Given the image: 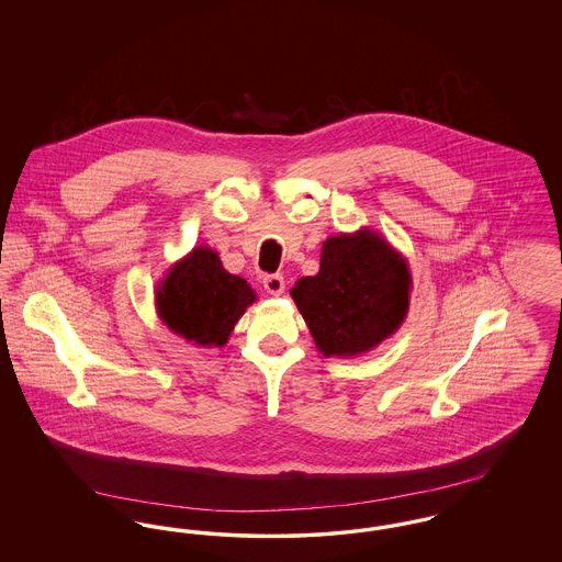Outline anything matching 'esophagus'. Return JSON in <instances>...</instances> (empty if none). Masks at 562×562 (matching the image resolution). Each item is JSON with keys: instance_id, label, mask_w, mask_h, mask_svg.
I'll use <instances>...</instances> for the list:
<instances>
[{"instance_id": "esophagus-1", "label": "esophagus", "mask_w": 562, "mask_h": 562, "mask_svg": "<svg viewBox=\"0 0 562 562\" xmlns=\"http://www.w3.org/2000/svg\"><path fill=\"white\" fill-rule=\"evenodd\" d=\"M263 286H266V291H268V293L282 294L284 293V278H282L280 273L266 276V278H263Z\"/></svg>"}]
</instances>
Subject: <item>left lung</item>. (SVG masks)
I'll use <instances>...</instances> for the list:
<instances>
[{"label":"left lung","instance_id":"1","mask_svg":"<svg viewBox=\"0 0 562 562\" xmlns=\"http://www.w3.org/2000/svg\"><path fill=\"white\" fill-rule=\"evenodd\" d=\"M411 271L371 229L322 244L321 271L294 284V303L324 356H358L396 333L408 312Z\"/></svg>","mask_w":562,"mask_h":562}]
</instances>
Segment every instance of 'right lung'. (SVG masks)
I'll return each instance as SVG.
<instances>
[{
  "instance_id": "1",
  "label": "right lung",
  "mask_w": 562,
  "mask_h": 562,
  "mask_svg": "<svg viewBox=\"0 0 562 562\" xmlns=\"http://www.w3.org/2000/svg\"><path fill=\"white\" fill-rule=\"evenodd\" d=\"M255 299L250 284L225 271L209 246L193 248L168 269L156 291L164 324L202 348H223Z\"/></svg>"
}]
</instances>
